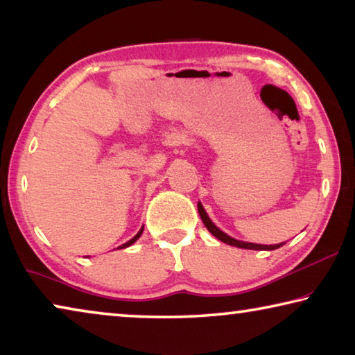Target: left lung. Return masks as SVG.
<instances>
[{"label":"left lung","mask_w":355,"mask_h":355,"mask_svg":"<svg viewBox=\"0 0 355 355\" xmlns=\"http://www.w3.org/2000/svg\"><path fill=\"white\" fill-rule=\"evenodd\" d=\"M197 208H199V214H200V218H202V222H203V224H205V227L208 228V232L211 233L213 236H216L218 239H220L222 243L230 244V245H235V248H239V249H250V250H274V249H279V248H282V245L285 244V243H280V244H274V245H263V244H254V243L238 241V239H235V238H232V236L225 235L224 232H220L219 228L213 224L211 219H209V218H208V214L205 213V209H203V207H202V203H200V202L197 203Z\"/></svg>","instance_id":"1"}]
</instances>
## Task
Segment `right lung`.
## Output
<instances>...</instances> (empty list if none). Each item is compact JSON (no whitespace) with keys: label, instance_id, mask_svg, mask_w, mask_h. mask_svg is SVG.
<instances>
[{"label":"right lung","instance_id":"obj_1","mask_svg":"<svg viewBox=\"0 0 355 355\" xmlns=\"http://www.w3.org/2000/svg\"><path fill=\"white\" fill-rule=\"evenodd\" d=\"M142 232H144V227L141 228V230H139V232H137V235H136L135 238H131L128 243H125V244H122V245H119V248H117V249H125V248H128V245H131V244H133V243H136V239H137V238H139V236L142 235Z\"/></svg>","mask_w":355,"mask_h":355}]
</instances>
